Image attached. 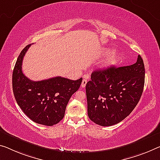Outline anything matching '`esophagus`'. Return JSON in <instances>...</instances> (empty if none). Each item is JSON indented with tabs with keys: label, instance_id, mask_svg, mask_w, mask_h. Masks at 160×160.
<instances>
[{
	"label": "esophagus",
	"instance_id": "obj_1",
	"mask_svg": "<svg viewBox=\"0 0 160 160\" xmlns=\"http://www.w3.org/2000/svg\"><path fill=\"white\" fill-rule=\"evenodd\" d=\"M87 79H83L82 82V85L81 86H82V88H84L86 87V85H87Z\"/></svg>",
	"mask_w": 160,
	"mask_h": 160
}]
</instances>
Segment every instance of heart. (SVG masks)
I'll return each instance as SVG.
<instances>
[{
    "instance_id": "1",
    "label": "heart",
    "mask_w": 160,
    "mask_h": 160,
    "mask_svg": "<svg viewBox=\"0 0 160 160\" xmlns=\"http://www.w3.org/2000/svg\"><path fill=\"white\" fill-rule=\"evenodd\" d=\"M119 58V53L117 51H112L109 53L107 57L104 60V66H109L116 63Z\"/></svg>"
}]
</instances>
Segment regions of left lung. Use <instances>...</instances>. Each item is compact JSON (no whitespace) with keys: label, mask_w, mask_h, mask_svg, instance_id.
<instances>
[{"label":"left lung","mask_w":160,"mask_h":160,"mask_svg":"<svg viewBox=\"0 0 160 160\" xmlns=\"http://www.w3.org/2000/svg\"><path fill=\"white\" fill-rule=\"evenodd\" d=\"M144 75V62L139 55L132 65L94 71L86 85L89 119L103 127L124 119L141 98Z\"/></svg>","instance_id":"8db88e82"}]
</instances>
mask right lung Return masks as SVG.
Returning a JSON list of instances; mask_svg holds the SVG:
<instances>
[{"label":"right lung","instance_id":"obj_1","mask_svg":"<svg viewBox=\"0 0 160 160\" xmlns=\"http://www.w3.org/2000/svg\"><path fill=\"white\" fill-rule=\"evenodd\" d=\"M31 45L21 51L15 64L12 76L13 94L22 111L32 121L53 126L64 117L68 101L80 87L82 78L76 81L61 77L38 82L30 80L22 72V63Z\"/></svg>","mask_w":160,"mask_h":160}]
</instances>
